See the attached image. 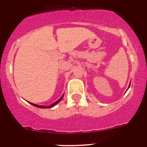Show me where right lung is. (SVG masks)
Wrapping results in <instances>:
<instances>
[{
  "label": "right lung",
  "mask_w": 147,
  "mask_h": 147,
  "mask_svg": "<svg viewBox=\"0 0 147 147\" xmlns=\"http://www.w3.org/2000/svg\"><path fill=\"white\" fill-rule=\"evenodd\" d=\"M63 96H62V97H61V98H59V99L58 100V101H56V102H55V103H53V104H51V105H50V106H48V107H45V106H40V105H37V104H33V103H30V104H32V105H33V106H34V107H38V108H41V109H49V108H51V107H54V106L56 105V104H57L58 103H59V102H60V101H61V99H62V98H63Z\"/></svg>",
  "instance_id": "obj_1"
}]
</instances>
